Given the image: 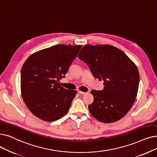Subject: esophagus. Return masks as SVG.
<instances>
[{"mask_svg": "<svg viewBox=\"0 0 157 157\" xmlns=\"http://www.w3.org/2000/svg\"><path fill=\"white\" fill-rule=\"evenodd\" d=\"M79 94H81V95H84V94H86V92H82V91H78V92Z\"/></svg>", "mask_w": 157, "mask_h": 157, "instance_id": "34e87169", "label": "esophagus"}]
</instances>
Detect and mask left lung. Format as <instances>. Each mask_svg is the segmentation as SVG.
Returning a JSON list of instances; mask_svg holds the SVG:
<instances>
[{
    "label": "left lung",
    "instance_id": "obj_1",
    "mask_svg": "<svg viewBox=\"0 0 157 157\" xmlns=\"http://www.w3.org/2000/svg\"><path fill=\"white\" fill-rule=\"evenodd\" d=\"M78 58L85 63L104 88L91 91L94 101L88 105L90 113L98 121L111 123L130 110L137 96L139 73L126 54L110 45H86Z\"/></svg>",
    "mask_w": 157,
    "mask_h": 157
}]
</instances>
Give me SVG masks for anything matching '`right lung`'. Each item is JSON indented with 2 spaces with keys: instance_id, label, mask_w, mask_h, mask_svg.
<instances>
[{
  "instance_id": "add662e5",
  "label": "right lung",
  "mask_w": 157,
  "mask_h": 157,
  "mask_svg": "<svg viewBox=\"0 0 157 157\" xmlns=\"http://www.w3.org/2000/svg\"><path fill=\"white\" fill-rule=\"evenodd\" d=\"M81 45L59 44L33 54L21 70V92L29 110L39 119L52 122L68 112L76 90L58 84L65 78Z\"/></svg>"
}]
</instances>
